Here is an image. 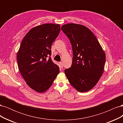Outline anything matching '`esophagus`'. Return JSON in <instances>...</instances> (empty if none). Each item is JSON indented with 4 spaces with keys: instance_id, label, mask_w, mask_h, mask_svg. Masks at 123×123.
<instances>
[{
    "instance_id": "obj_1",
    "label": "esophagus",
    "mask_w": 123,
    "mask_h": 123,
    "mask_svg": "<svg viewBox=\"0 0 123 123\" xmlns=\"http://www.w3.org/2000/svg\"><path fill=\"white\" fill-rule=\"evenodd\" d=\"M59 65H60L61 67L62 68H63V64H62V62H59Z\"/></svg>"
}]
</instances>
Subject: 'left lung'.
<instances>
[{"mask_svg": "<svg viewBox=\"0 0 123 123\" xmlns=\"http://www.w3.org/2000/svg\"><path fill=\"white\" fill-rule=\"evenodd\" d=\"M62 30L71 43V67L65 70L70 84L78 91L90 90L104 72L106 55L97 38L86 26L76 24L62 25Z\"/></svg>", "mask_w": 123, "mask_h": 123, "instance_id": "1", "label": "left lung"}]
</instances>
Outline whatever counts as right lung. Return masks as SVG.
Returning a JSON list of instances; mask_svg holds the SVG:
<instances>
[{
    "mask_svg": "<svg viewBox=\"0 0 123 123\" xmlns=\"http://www.w3.org/2000/svg\"><path fill=\"white\" fill-rule=\"evenodd\" d=\"M59 24H44L30 30L17 55L19 71L29 87L38 93L46 91L59 73L52 61L51 46L61 30Z\"/></svg>",
    "mask_w": 123,
    "mask_h": 123,
    "instance_id": "add662e5",
    "label": "right lung"
}]
</instances>
